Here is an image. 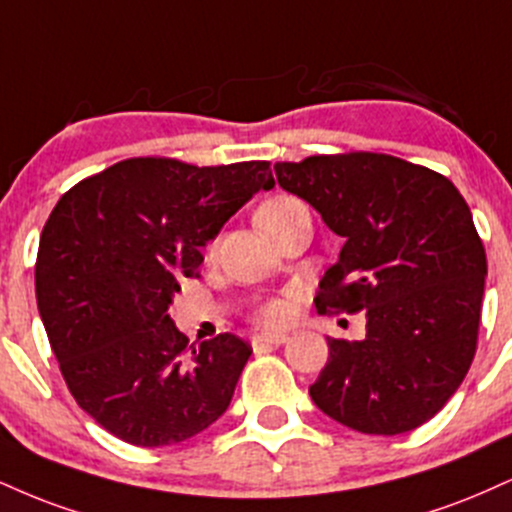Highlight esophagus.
Returning <instances> with one entry per match:
<instances>
[{
  "label": "esophagus",
  "instance_id": "34e87169",
  "mask_svg": "<svg viewBox=\"0 0 512 512\" xmlns=\"http://www.w3.org/2000/svg\"><path fill=\"white\" fill-rule=\"evenodd\" d=\"M288 341L286 334H257L252 336V348L262 350V348H279Z\"/></svg>",
  "mask_w": 512,
  "mask_h": 512
}]
</instances>
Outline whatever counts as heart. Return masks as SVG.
<instances>
[{"instance_id": "b5f03b06", "label": "heart", "mask_w": 512, "mask_h": 512, "mask_svg": "<svg viewBox=\"0 0 512 512\" xmlns=\"http://www.w3.org/2000/svg\"><path fill=\"white\" fill-rule=\"evenodd\" d=\"M300 207H305V205L298 200V197L276 195V197H272V200L264 202L260 209H257V224H262V221L274 219V217H283V214L293 212V209H300ZM293 315H295L293 298L267 300V303H262L255 312L257 322H262L267 326H281V324L291 322Z\"/></svg>"}]
</instances>
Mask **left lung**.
I'll return each mask as SVG.
<instances>
[{"mask_svg": "<svg viewBox=\"0 0 512 512\" xmlns=\"http://www.w3.org/2000/svg\"><path fill=\"white\" fill-rule=\"evenodd\" d=\"M276 181L346 238L317 312H365L362 341L326 338L310 396L362 434L412 432L463 384L477 353L486 252L446 176L381 152L276 162Z\"/></svg>", "mask_w": 512, "mask_h": 512, "instance_id": "1", "label": "left lung"}]
</instances>
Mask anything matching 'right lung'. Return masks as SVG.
<instances>
[{"label": "right lung", "instance_id": "1", "mask_svg": "<svg viewBox=\"0 0 512 512\" xmlns=\"http://www.w3.org/2000/svg\"><path fill=\"white\" fill-rule=\"evenodd\" d=\"M262 188H274L269 162L131 157L49 214L35 262L42 324L71 396L116 439L171 446L229 408L252 348L233 334L188 346L169 305L200 248Z\"/></svg>", "mask_w": 512, "mask_h": 512}]
</instances>
